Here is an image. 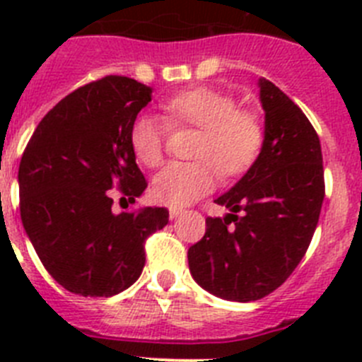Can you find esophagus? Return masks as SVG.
Masks as SVG:
<instances>
[{
    "label": "esophagus",
    "mask_w": 362,
    "mask_h": 362,
    "mask_svg": "<svg viewBox=\"0 0 362 362\" xmlns=\"http://www.w3.org/2000/svg\"><path fill=\"white\" fill-rule=\"evenodd\" d=\"M168 214H170V219H175L179 214H183V209H179V206H170V209H168Z\"/></svg>",
    "instance_id": "1"
}]
</instances>
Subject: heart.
<instances>
[{
	"instance_id": "1",
	"label": "heart",
	"mask_w": 362,
	"mask_h": 362,
	"mask_svg": "<svg viewBox=\"0 0 362 362\" xmlns=\"http://www.w3.org/2000/svg\"><path fill=\"white\" fill-rule=\"evenodd\" d=\"M172 123L201 129L190 163H170L152 183L159 203L185 206L206 196L225 175L245 174L264 145V127L254 112L241 110L223 92L196 86L163 103ZM166 127L152 114H139L130 124V146L137 161L156 168L165 158Z\"/></svg>"
}]
</instances>
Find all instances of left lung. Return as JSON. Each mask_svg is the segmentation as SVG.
Here are the masks:
<instances>
[{
    "mask_svg": "<svg viewBox=\"0 0 362 362\" xmlns=\"http://www.w3.org/2000/svg\"><path fill=\"white\" fill-rule=\"evenodd\" d=\"M259 99L263 150L216 199L230 214L206 217L203 239L188 248L196 283L238 303L263 299L288 279L308 250L325 199L321 143L308 117L264 78Z\"/></svg>",
    "mask_w": 362,
    "mask_h": 362,
    "instance_id": "obj_1",
    "label": "left lung"
}]
</instances>
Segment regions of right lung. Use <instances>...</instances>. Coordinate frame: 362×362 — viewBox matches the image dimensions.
<instances>
[{"mask_svg": "<svg viewBox=\"0 0 362 362\" xmlns=\"http://www.w3.org/2000/svg\"><path fill=\"white\" fill-rule=\"evenodd\" d=\"M152 88L107 76L79 86L40 121L19 163V212L37 257L63 288L110 297L137 281L145 241L168 210L114 214L110 190L130 203L146 179L130 146V124Z\"/></svg>", "mask_w": 362, "mask_h": 362, "instance_id": "1", "label": "right lung"}]
</instances>
